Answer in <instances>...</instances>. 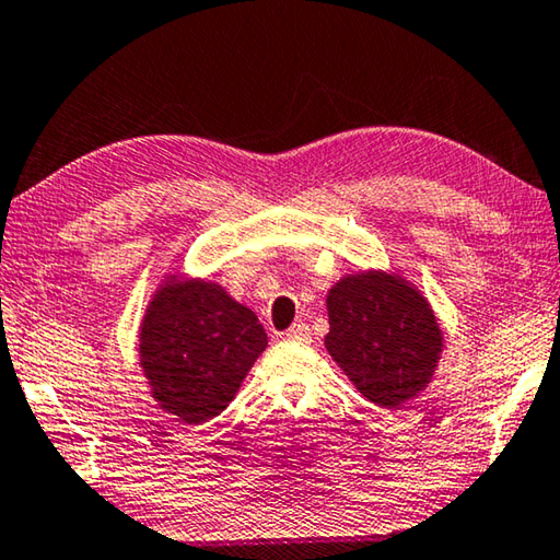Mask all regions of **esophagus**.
Listing matches in <instances>:
<instances>
[{
    "label": "esophagus",
    "instance_id": "1",
    "mask_svg": "<svg viewBox=\"0 0 560 560\" xmlns=\"http://www.w3.org/2000/svg\"><path fill=\"white\" fill-rule=\"evenodd\" d=\"M288 340H295V342H310V328L305 323H298L292 325V328L285 332Z\"/></svg>",
    "mask_w": 560,
    "mask_h": 560
}]
</instances>
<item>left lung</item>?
I'll list each match as a JSON object with an SVG mask.
<instances>
[{
	"mask_svg": "<svg viewBox=\"0 0 560 560\" xmlns=\"http://www.w3.org/2000/svg\"><path fill=\"white\" fill-rule=\"evenodd\" d=\"M325 305V348L370 402L395 410L428 388L445 335L428 298L398 270L346 275Z\"/></svg>",
	"mask_w": 560,
	"mask_h": 560,
	"instance_id": "8db88e82",
	"label": "left lung"
}]
</instances>
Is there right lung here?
<instances>
[{"label":"right lung","mask_w":560,"mask_h":560,"mask_svg":"<svg viewBox=\"0 0 560 560\" xmlns=\"http://www.w3.org/2000/svg\"><path fill=\"white\" fill-rule=\"evenodd\" d=\"M268 335L218 282L167 272L140 323V368L158 406L187 425L218 418L235 398Z\"/></svg>","instance_id":"right-lung-1"}]
</instances>
